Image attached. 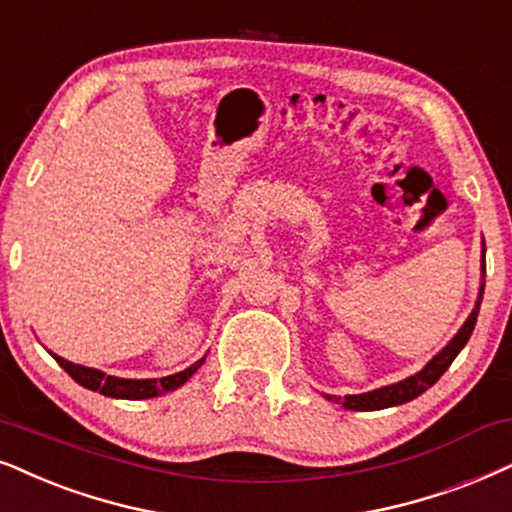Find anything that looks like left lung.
I'll return each instance as SVG.
<instances>
[{"instance_id": "8db88e82", "label": "left lung", "mask_w": 512, "mask_h": 512, "mask_svg": "<svg viewBox=\"0 0 512 512\" xmlns=\"http://www.w3.org/2000/svg\"><path fill=\"white\" fill-rule=\"evenodd\" d=\"M484 271H487V262H484V250H482V283H480V295H477L475 307H472V312L468 319H465L461 331H458L454 338L449 340V345H446L442 352L437 354V357H432V361H428V366H425L423 371H418L416 375H411V378H406V380H399V383H394V385L380 387V390L364 392V394H347L345 399L328 397L326 394V399L335 401V404H342L349 411H378V409H387V406L406 404V401L420 397V394L428 390V387L435 385L437 380L444 375L446 368L451 366V361L458 357V352L465 347V342L470 340L472 328H475V323H477V314H480L482 295H484Z\"/></svg>"}]
</instances>
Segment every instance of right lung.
I'll use <instances>...</instances> for the list:
<instances>
[{"mask_svg":"<svg viewBox=\"0 0 512 512\" xmlns=\"http://www.w3.org/2000/svg\"><path fill=\"white\" fill-rule=\"evenodd\" d=\"M49 354L58 361V366H61L63 371H66L70 378L75 380V383L87 387V390L101 392V394H106V397H115V399H151V397H160V394H165V392L177 390V387L184 385L186 380H189L205 361V357L198 359L196 364L186 368V371L167 375V378H160V380H155V378L127 380V378H115V375H106L103 371H99V368L73 364V361L58 357V354H54V352H49Z\"/></svg>","mask_w":512,"mask_h":512,"instance_id":"add662e5","label":"right lung"}]
</instances>
